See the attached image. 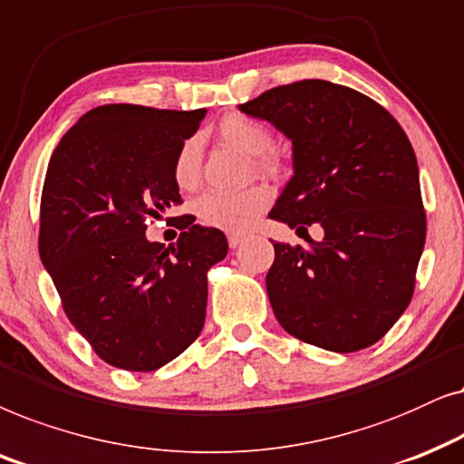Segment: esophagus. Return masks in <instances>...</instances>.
I'll return each instance as SVG.
<instances>
[{"mask_svg": "<svg viewBox=\"0 0 464 464\" xmlns=\"http://www.w3.org/2000/svg\"><path fill=\"white\" fill-rule=\"evenodd\" d=\"M227 239H228V246H231V248H237V246L246 239V236H239V233H228Z\"/></svg>", "mask_w": 464, "mask_h": 464, "instance_id": "obj_1", "label": "esophagus"}]
</instances>
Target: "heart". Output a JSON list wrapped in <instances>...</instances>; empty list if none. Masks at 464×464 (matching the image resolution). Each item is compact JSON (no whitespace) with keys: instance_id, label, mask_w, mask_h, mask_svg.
<instances>
[{"instance_id":"obj_1","label":"heart","mask_w":464,"mask_h":464,"mask_svg":"<svg viewBox=\"0 0 464 464\" xmlns=\"http://www.w3.org/2000/svg\"><path fill=\"white\" fill-rule=\"evenodd\" d=\"M218 135L228 146L237 148L239 152L258 157V165L269 168L274 160L265 157L271 148L269 129L255 119L242 114H231L222 119L218 125ZM199 174V146L197 140H187L176 157L174 178L180 187H193ZM271 193L265 187H250L239 193H206L193 203V212L201 225L218 228L227 233H244L255 227L261 214L269 208Z\"/></svg>"}]
</instances>
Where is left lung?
<instances>
[{"instance_id":"1","label":"left lung","mask_w":464,"mask_h":464,"mask_svg":"<svg viewBox=\"0 0 464 464\" xmlns=\"http://www.w3.org/2000/svg\"><path fill=\"white\" fill-rule=\"evenodd\" d=\"M293 141V178L269 218L305 231L274 242L267 295L277 323L331 352L369 348L410 305L426 239L418 160L380 103L326 80L276 86L239 106ZM325 237L314 243L306 227Z\"/></svg>"}]
</instances>
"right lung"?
Masks as SVG:
<instances>
[{"label":"right lung","instance_id":"right-lung-1","mask_svg":"<svg viewBox=\"0 0 464 464\" xmlns=\"http://www.w3.org/2000/svg\"><path fill=\"white\" fill-rule=\"evenodd\" d=\"M203 116L99 106L48 163L40 258L70 323L112 367L154 372L203 329L208 269L227 256L225 233L190 225L169 248L146 237V220L182 201L176 157Z\"/></svg>","mask_w":464,"mask_h":464}]
</instances>
